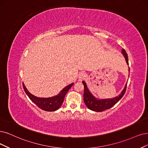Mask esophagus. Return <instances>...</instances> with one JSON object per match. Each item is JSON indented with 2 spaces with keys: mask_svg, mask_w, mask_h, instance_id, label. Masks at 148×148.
I'll use <instances>...</instances> for the list:
<instances>
[{
  "mask_svg": "<svg viewBox=\"0 0 148 148\" xmlns=\"http://www.w3.org/2000/svg\"><path fill=\"white\" fill-rule=\"evenodd\" d=\"M85 77H86V74L84 72H81L79 73V79H83Z\"/></svg>",
  "mask_w": 148,
  "mask_h": 148,
  "instance_id": "34e87169",
  "label": "esophagus"
}]
</instances>
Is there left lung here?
<instances>
[{
    "mask_svg": "<svg viewBox=\"0 0 148 148\" xmlns=\"http://www.w3.org/2000/svg\"><path fill=\"white\" fill-rule=\"evenodd\" d=\"M122 53L125 57L127 63L129 64L127 54L124 49H122ZM84 86V101L86 106L91 110L95 112H101L104 111L107 109L112 108L113 106L121 99L125 92V90L127 88V85H125V88L123 90L122 92L118 96L113 98V99H97L93 96H92L90 91L87 88L86 85L84 81L82 82Z\"/></svg>",
    "mask_w": 148,
    "mask_h": 148,
    "instance_id": "left-lung-1",
    "label": "left lung"
}]
</instances>
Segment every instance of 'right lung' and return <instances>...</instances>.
<instances>
[{
    "instance_id": "right-lung-1",
    "label": "right lung",
    "mask_w": 148,
    "mask_h": 148,
    "mask_svg": "<svg viewBox=\"0 0 148 148\" xmlns=\"http://www.w3.org/2000/svg\"><path fill=\"white\" fill-rule=\"evenodd\" d=\"M23 88L27 95L29 96L30 99L33 102H34L38 107L45 111L52 112L57 110V109L61 107L66 94V92L70 89L71 87L73 85V84H71L66 87H65L57 96L48 98H41L36 97L30 93L25 88L24 84H23Z\"/></svg>"
}]
</instances>
